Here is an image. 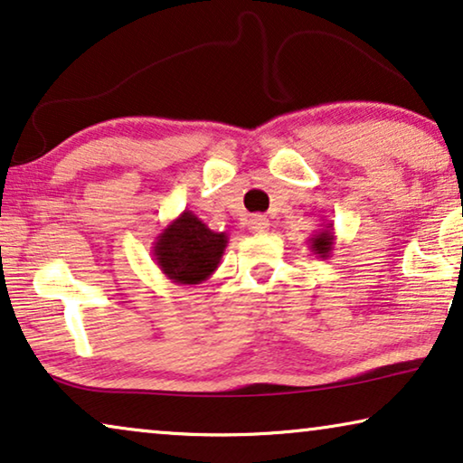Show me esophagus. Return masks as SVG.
I'll return each mask as SVG.
<instances>
[{"instance_id": "1", "label": "esophagus", "mask_w": 463, "mask_h": 463, "mask_svg": "<svg viewBox=\"0 0 463 463\" xmlns=\"http://www.w3.org/2000/svg\"><path fill=\"white\" fill-rule=\"evenodd\" d=\"M248 230H250L252 233H265L267 230H269V219H267L265 215H252L250 219H248Z\"/></svg>"}]
</instances>
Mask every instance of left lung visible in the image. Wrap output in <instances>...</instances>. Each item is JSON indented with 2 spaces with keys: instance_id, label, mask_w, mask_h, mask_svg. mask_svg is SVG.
<instances>
[{
  "instance_id": "8db88e82",
  "label": "left lung",
  "mask_w": 463,
  "mask_h": 463,
  "mask_svg": "<svg viewBox=\"0 0 463 463\" xmlns=\"http://www.w3.org/2000/svg\"><path fill=\"white\" fill-rule=\"evenodd\" d=\"M334 242H336V236H334V223L332 221H324L321 230L315 232L313 238H309V248L315 257L327 259L334 252Z\"/></svg>"
}]
</instances>
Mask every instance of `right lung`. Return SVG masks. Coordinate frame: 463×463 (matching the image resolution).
<instances>
[{
    "mask_svg": "<svg viewBox=\"0 0 463 463\" xmlns=\"http://www.w3.org/2000/svg\"><path fill=\"white\" fill-rule=\"evenodd\" d=\"M227 240V233L209 230L203 219L185 209L154 240L152 257L173 284H203L219 267Z\"/></svg>",
    "mask_w": 463,
    "mask_h": 463,
    "instance_id": "right-lung-1",
    "label": "right lung"
}]
</instances>
